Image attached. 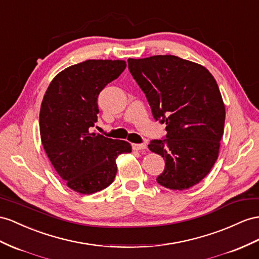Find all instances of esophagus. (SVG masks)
Wrapping results in <instances>:
<instances>
[{"label": "esophagus", "instance_id": "1", "mask_svg": "<svg viewBox=\"0 0 259 259\" xmlns=\"http://www.w3.org/2000/svg\"><path fill=\"white\" fill-rule=\"evenodd\" d=\"M132 149L136 150V151L145 150V149H147V144H144V143H141V144H137V143H134V144H132Z\"/></svg>", "mask_w": 259, "mask_h": 259}]
</instances>
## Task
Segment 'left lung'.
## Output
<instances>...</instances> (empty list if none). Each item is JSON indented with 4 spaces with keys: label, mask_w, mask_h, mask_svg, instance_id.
Returning a JSON list of instances; mask_svg holds the SVG:
<instances>
[{
    "label": "left lung",
    "mask_w": 259,
    "mask_h": 259,
    "mask_svg": "<svg viewBox=\"0 0 259 259\" xmlns=\"http://www.w3.org/2000/svg\"><path fill=\"white\" fill-rule=\"evenodd\" d=\"M128 68L153 118L166 124L164 139L149 144L165 161L156 182L174 190L193 187L214 165L223 136L225 108L214 77L204 66L170 55L128 59Z\"/></svg>",
    "instance_id": "left-lung-1"
}]
</instances>
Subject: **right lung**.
I'll use <instances>...</instances> for the list:
<instances>
[{
    "label": "right lung",
    "instance_id": "obj_1",
    "mask_svg": "<svg viewBox=\"0 0 259 259\" xmlns=\"http://www.w3.org/2000/svg\"><path fill=\"white\" fill-rule=\"evenodd\" d=\"M122 60H86L52 79L44 96L39 127L44 149L68 187L90 195L108 187L116 158L131 152L127 141L92 132L97 122L98 95L124 71Z\"/></svg>",
    "mask_w": 259,
    "mask_h": 259
}]
</instances>
